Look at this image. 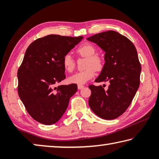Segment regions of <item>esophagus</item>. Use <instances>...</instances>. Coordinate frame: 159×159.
Listing matches in <instances>:
<instances>
[{"label": "esophagus", "mask_w": 159, "mask_h": 159, "mask_svg": "<svg viewBox=\"0 0 159 159\" xmlns=\"http://www.w3.org/2000/svg\"><path fill=\"white\" fill-rule=\"evenodd\" d=\"M83 88H84V86L83 85H78V89L79 90H81Z\"/></svg>", "instance_id": "obj_1"}]
</instances>
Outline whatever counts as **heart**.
Wrapping results in <instances>:
<instances>
[{"label":"heart","mask_w":159,"mask_h":159,"mask_svg":"<svg viewBox=\"0 0 159 159\" xmlns=\"http://www.w3.org/2000/svg\"><path fill=\"white\" fill-rule=\"evenodd\" d=\"M77 53L83 57L87 58L84 71L77 72L69 78L71 83L82 85L93 79L95 76V69L100 71L103 67V59L96 53V48L93 45L86 43L80 45L76 50ZM62 64L64 69L68 72H72L75 67V61L70 54H66L63 57Z\"/></svg>","instance_id":"heart-1"}]
</instances>
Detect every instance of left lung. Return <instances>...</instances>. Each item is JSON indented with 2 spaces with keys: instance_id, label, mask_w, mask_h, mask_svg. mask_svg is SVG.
Returning <instances> with one entry per match:
<instances>
[{
  "instance_id": "1",
  "label": "left lung",
  "mask_w": 159,
  "mask_h": 159,
  "mask_svg": "<svg viewBox=\"0 0 159 159\" xmlns=\"http://www.w3.org/2000/svg\"><path fill=\"white\" fill-rule=\"evenodd\" d=\"M104 51V61L95 81H109L107 90L102 85H89L90 109L103 119L120 116L130 106L139 85L141 64L134 45L116 31L102 32L87 39Z\"/></svg>"
}]
</instances>
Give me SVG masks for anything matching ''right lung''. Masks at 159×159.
I'll list each match as a JSON object with an SVG mask.
<instances>
[{
    "mask_svg": "<svg viewBox=\"0 0 159 159\" xmlns=\"http://www.w3.org/2000/svg\"><path fill=\"white\" fill-rule=\"evenodd\" d=\"M83 36L48 35L34 41L18 69V94L26 111L45 125L57 123L77 91V85H55L66 78L62 60Z\"/></svg>",
    "mask_w": 159,
    "mask_h": 159,
    "instance_id": "1",
    "label": "right lung"
}]
</instances>
